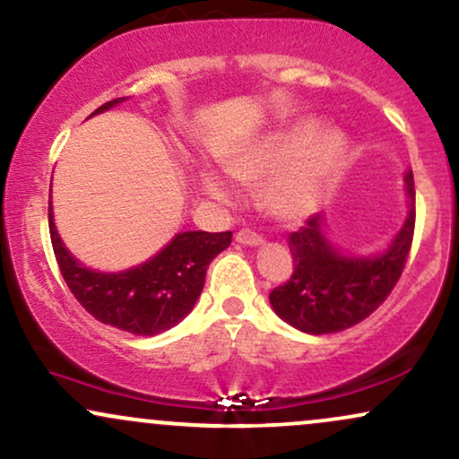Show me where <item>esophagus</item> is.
I'll list each match as a JSON object with an SVG mask.
<instances>
[{"mask_svg": "<svg viewBox=\"0 0 459 459\" xmlns=\"http://www.w3.org/2000/svg\"><path fill=\"white\" fill-rule=\"evenodd\" d=\"M235 241H237V244H244V246H261L263 237L259 233H255V230H250V229H241L239 233L235 235Z\"/></svg>", "mask_w": 459, "mask_h": 459, "instance_id": "1", "label": "esophagus"}]
</instances>
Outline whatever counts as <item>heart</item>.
I'll use <instances>...</instances> for the list:
<instances>
[{"instance_id":"1","label":"heart","mask_w":459,"mask_h":459,"mask_svg":"<svg viewBox=\"0 0 459 459\" xmlns=\"http://www.w3.org/2000/svg\"><path fill=\"white\" fill-rule=\"evenodd\" d=\"M319 127L317 120H299L229 163V170L241 183H259L274 175L263 189V203L287 222H298L317 207L325 183L345 157V135ZM204 186L215 198H230L229 187L218 177L207 175Z\"/></svg>"}]
</instances>
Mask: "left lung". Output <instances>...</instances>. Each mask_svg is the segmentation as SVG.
I'll use <instances>...</instances> for the list:
<instances>
[{"instance_id": "left-lung-1", "label": "left lung", "mask_w": 459, "mask_h": 459, "mask_svg": "<svg viewBox=\"0 0 459 459\" xmlns=\"http://www.w3.org/2000/svg\"><path fill=\"white\" fill-rule=\"evenodd\" d=\"M410 213L384 255L351 256L339 255L324 235L319 215L289 235L293 272L289 281L270 293L273 310L293 328L308 334H330L351 328L367 319L391 296L412 247L416 207L414 177L405 175Z\"/></svg>"}]
</instances>
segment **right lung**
<instances>
[{
	"label": "right lung",
	"instance_id": "1",
	"mask_svg": "<svg viewBox=\"0 0 459 459\" xmlns=\"http://www.w3.org/2000/svg\"><path fill=\"white\" fill-rule=\"evenodd\" d=\"M120 101L125 99H112L94 114ZM49 235L57 267L77 302L101 324L140 336L160 334L186 317L203 291L209 263L233 239L230 230H187L178 233L160 255L134 270L99 273L79 265L62 246L51 204Z\"/></svg>",
	"mask_w": 459,
	"mask_h": 459
}]
</instances>
